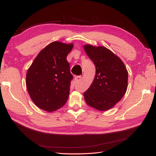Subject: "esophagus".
<instances>
[{
  "label": "esophagus",
  "instance_id": "esophagus-1",
  "mask_svg": "<svg viewBox=\"0 0 156 156\" xmlns=\"http://www.w3.org/2000/svg\"><path fill=\"white\" fill-rule=\"evenodd\" d=\"M81 78L82 77L80 76H76V77L74 78V80H75V82L76 83H78V82H80L81 80Z\"/></svg>",
  "mask_w": 156,
  "mask_h": 156
}]
</instances>
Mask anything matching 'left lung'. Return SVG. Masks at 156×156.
Here are the masks:
<instances>
[{"label":"left lung","mask_w":156,"mask_h":156,"mask_svg":"<svg viewBox=\"0 0 156 156\" xmlns=\"http://www.w3.org/2000/svg\"><path fill=\"white\" fill-rule=\"evenodd\" d=\"M84 49L96 68L94 80L84 93L85 101L98 111L108 110L121 101L127 91V68L117 55L103 46L86 44Z\"/></svg>","instance_id":"left-lung-1"}]
</instances>
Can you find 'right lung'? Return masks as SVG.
Returning a JSON list of instances; mask_svg holds the SVG:
<instances>
[{"mask_svg":"<svg viewBox=\"0 0 156 156\" xmlns=\"http://www.w3.org/2000/svg\"><path fill=\"white\" fill-rule=\"evenodd\" d=\"M73 47V44L52 42L39 53L28 69V93L42 110L49 112L57 111L68 100L73 76L66 58Z\"/></svg>","mask_w":156,"mask_h":156,"instance_id":"obj_1","label":"right lung"}]
</instances>
